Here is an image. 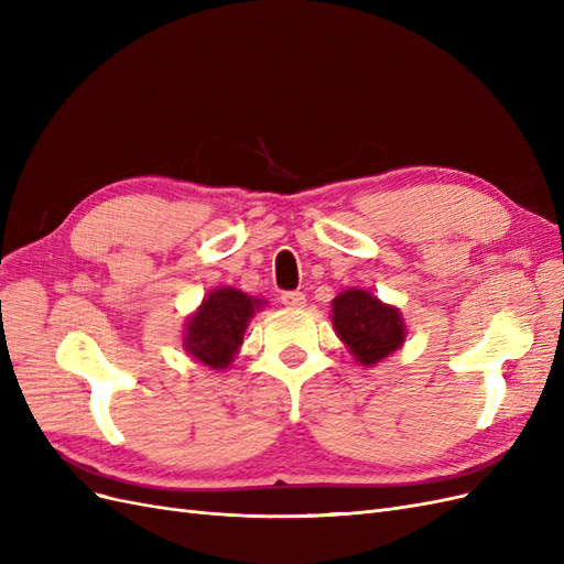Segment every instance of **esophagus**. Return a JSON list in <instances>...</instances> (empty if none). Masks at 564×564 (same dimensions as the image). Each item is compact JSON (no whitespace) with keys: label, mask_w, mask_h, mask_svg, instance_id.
I'll return each mask as SVG.
<instances>
[{"label":"esophagus","mask_w":564,"mask_h":564,"mask_svg":"<svg viewBox=\"0 0 564 564\" xmlns=\"http://www.w3.org/2000/svg\"><path fill=\"white\" fill-rule=\"evenodd\" d=\"M280 299H282L286 308H303V305H305V294L303 292H284Z\"/></svg>","instance_id":"34e87169"}]
</instances>
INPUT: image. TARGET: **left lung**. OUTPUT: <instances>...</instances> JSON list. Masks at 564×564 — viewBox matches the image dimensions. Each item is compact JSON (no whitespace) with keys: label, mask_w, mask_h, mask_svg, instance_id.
Returning a JSON list of instances; mask_svg holds the SVG:
<instances>
[{"label":"left lung","mask_w":564,"mask_h":564,"mask_svg":"<svg viewBox=\"0 0 564 564\" xmlns=\"http://www.w3.org/2000/svg\"><path fill=\"white\" fill-rule=\"evenodd\" d=\"M332 322L338 338L362 367L377 365L402 348L406 336L404 319L395 305L355 286L332 301Z\"/></svg>","instance_id":"left-lung-1"}]
</instances>
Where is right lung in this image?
<instances>
[{
    "label": "right lung",
    "mask_w": 564,
    "mask_h": 564,
    "mask_svg": "<svg viewBox=\"0 0 564 564\" xmlns=\"http://www.w3.org/2000/svg\"><path fill=\"white\" fill-rule=\"evenodd\" d=\"M263 303L235 286L214 289L185 322V352L212 369H226L240 352L247 324Z\"/></svg>",
    "instance_id": "obj_1"
}]
</instances>
